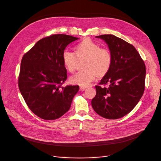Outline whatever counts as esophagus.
I'll return each instance as SVG.
<instances>
[{"label":"esophagus","instance_id":"1","mask_svg":"<svg viewBox=\"0 0 161 161\" xmlns=\"http://www.w3.org/2000/svg\"><path fill=\"white\" fill-rule=\"evenodd\" d=\"M80 89L81 91H84V90H85L86 89V87H85V86H80Z\"/></svg>","mask_w":161,"mask_h":161}]
</instances>
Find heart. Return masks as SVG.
I'll use <instances>...</instances> for the list:
<instances>
[{
	"label": "heart",
	"mask_w": 161,
	"mask_h": 161,
	"mask_svg": "<svg viewBox=\"0 0 161 161\" xmlns=\"http://www.w3.org/2000/svg\"><path fill=\"white\" fill-rule=\"evenodd\" d=\"M75 53L65 50L62 53V62L68 72L74 73L79 65L83 64L84 71L70 78L73 84L87 86L92 83L96 77L105 76L111 67L113 58L110 51L91 40L85 39L75 48Z\"/></svg>",
	"instance_id": "heart-1"
}]
</instances>
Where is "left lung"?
I'll return each mask as SVG.
<instances>
[{
    "label": "left lung",
    "instance_id": "left-lung-1",
    "mask_svg": "<svg viewBox=\"0 0 161 161\" xmlns=\"http://www.w3.org/2000/svg\"><path fill=\"white\" fill-rule=\"evenodd\" d=\"M105 41L112 55L108 73L96 86V95L92 106L100 116L118 119L130 113L138 103L144 90L146 67L144 61L133 46L114 35L96 37Z\"/></svg>",
    "mask_w": 161,
    "mask_h": 161
}]
</instances>
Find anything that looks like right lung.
<instances>
[{"mask_svg": "<svg viewBox=\"0 0 161 161\" xmlns=\"http://www.w3.org/2000/svg\"><path fill=\"white\" fill-rule=\"evenodd\" d=\"M79 38L54 34L41 39L23 57L18 78L20 92L29 109L44 120H55L71 108L78 85H62L67 79L62 53Z\"/></svg>", "mask_w": 161, "mask_h": 161, "instance_id": "add662e5", "label": "right lung"}]
</instances>
